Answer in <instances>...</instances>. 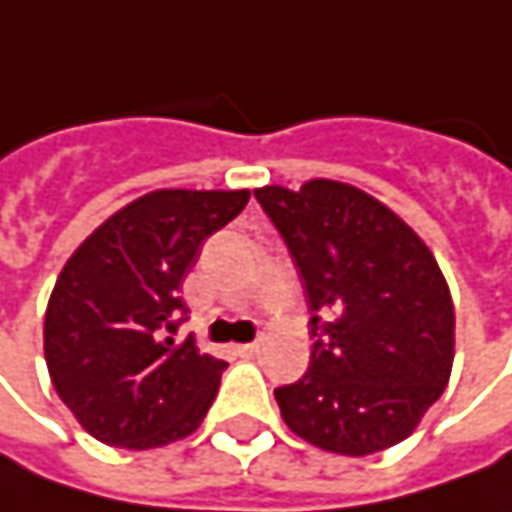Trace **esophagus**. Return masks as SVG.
<instances>
[{"label": "esophagus", "instance_id": "1", "mask_svg": "<svg viewBox=\"0 0 512 512\" xmlns=\"http://www.w3.org/2000/svg\"><path fill=\"white\" fill-rule=\"evenodd\" d=\"M236 353H239V356H245V359H250V356H256V353H259V342L239 344V347H236Z\"/></svg>", "mask_w": 512, "mask_h": 512}]
</instances>
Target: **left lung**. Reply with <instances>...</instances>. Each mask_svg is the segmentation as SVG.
Wrapping results in <instances>:
<instances>
[{
	"label": "left lung",
	"instance_id": "left-lung-1",
	"mask_svg": "<svg viewBox=\"0 0 512 512\" xmlns=\"http://www.w3.org/2000/svg\"><path fill=\"white\" fill-rule=\"evenodd\" d=\"M253 196L285 239L313 313L307 373L273 390L282 419L342 456L399 444L453 367V299L433 253L359 187L313 179Z\"/></svg>",
	"mask_w": 512,
	"mask_h": 512
}]
</instances>
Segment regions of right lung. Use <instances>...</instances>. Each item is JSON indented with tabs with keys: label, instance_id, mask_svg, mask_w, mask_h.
<instances>
[{
	"label": "right lung",
	"instance_id": "obj_1",
	"mask_svg": "<svg viewBox=\"0 0 512 512\" xmlns=\"http://www.w3.org/2000/svg\"><path fill=\"white\" fill-rule=\"evenodd\" d=\"M247 190H156L96 227L68 259L45 313L59 399L93 439L148 450L190 436L227 364L173 342L187 267L245 210Z\"/></svg>",
	"mask_w": 512,
	"mask_h": 512
}]
</instances>
